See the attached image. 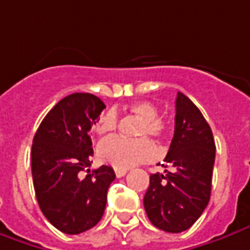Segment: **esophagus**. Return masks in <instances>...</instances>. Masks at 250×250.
<instances>
[{
    "label": "esophagus",
    "mask_w": 250,
    "mask_h": 250,
    "mask_svg": "<svg viewBox=\"0 0 250 250\" xmlns=\"http://www.w3.org/2000/svg\"><path fill=\"white\" fill-rule=\"evenodd\" d=\"M115 174L118 178H122V176H125L127 174V169L125 168H115Z\"/></svg>",
    "instance_id": "1"
}]
</instances>
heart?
Instances as JSON below:
<instances>
[{
  "mask_svg": "<svg viewBox=\"0 0 250 250\" xmlns=\"http://www.w3.org/2000/svg\"><path fill=\"white\" fill-rule=\"evenodd\" d=\"M128 109L135 118L142 120L139 125V135H150L163 138L167 131V125L159 118V108L150 101H137L130 104ZM118 112L115 109L104 112L94 125L98 135L111 134L118 127ZM98 159L115 168H130L139 163L152 160L156 147L149 138L128 139L123 137H109L100 142L97 147Z\"/></svg>",
  "mask_w": 250,
  "mask_h": 250,
  "instance_id": "heart-1",
  "label": "heart"
}]
</instances>
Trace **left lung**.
Instances as JSON below:
<instances>
[{
  "mask_svg": "<svg viewBox=\"0 0 250 250\" xmlns=\"http://www.w3.org/2000/svg\"><path fill=\"white\" fill-rule=\"evenodd\" d=\"M175 131L164 161L166 174H152L144 207L152 225L167 232H182L194 225L209 203L215 141L203 113L178 93Z\"/></svg>",
  "mask_w": 250,
  "mask_h": 250,
  "instance_id": "left-lung-1",
  "label": "left lung"
}]
</instances>
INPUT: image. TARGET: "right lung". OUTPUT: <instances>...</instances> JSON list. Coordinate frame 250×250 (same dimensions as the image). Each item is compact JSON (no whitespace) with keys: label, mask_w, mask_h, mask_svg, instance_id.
<instances>
[{"label":"right lung","mask_w":250,"mask_h":250,"mask_svg":"<svg viewBox=\"0 0 250 250\" xmlns=\"http://www.w3.org/2000/svg\"><path fill=\"white\" fill-rule=\"evenodd\" d=\"M105 108L90 93L67 96L49 111L32 139L31 171L35 196L45 218L65 234H81L101 220L113 168L91 166L89 131Z\"/></svg>","instance_id":"obj_1"}]
</instances>
